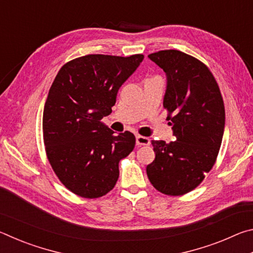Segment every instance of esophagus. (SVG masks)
<instances>
[{"label": "esophagus", "instance_id": "obj_1", "mask_svg": "<svg viewBox=\"0 0 253 253\" xmlns=\"http://www.w3.org/2000/svg\"><path fill=\"white\" fill-rule=\"evenodd\" d=\"M136 144L137 145H149L151 144V140L147 137L145 136H140V135H137L136 136Z\"/></svg>", "mask_w": 253, "mask_h": 253}]
</instances>
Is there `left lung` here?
Returning a JSON list of instances; mask_svg holds the SVG:
<instances>
[{
  "label": "left lung",
  "instance_id": "left-lung-1",
  "mask_svg": "<svg viewBox=\"0 0 253 253\" xmlns=\"http://www.w3.org/2000/svg\"><path fill=\"white\" fill-rule=\"evenodd\" d=\"M148 58L166 75L163 105L175 140H152L156 156L146 173L157 191L182 195L198 186L215 163L224 132L223 99L211 71L198 59L178 50Z\"/></svg>",
  "mask_w": 253,
  "mask_h": 253
}]
</instances>
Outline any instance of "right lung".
Masks as SVG:
<instances>
[{"label": "right lung", "mask_w": 253, "mask_h": 253, "mask_svg": "<svg viewBox=\"0 0 253 253\" xmlns=\"http://www.w3.org/2000/svg\"><path fill=\"white\" fill-rule=\"evenodd\" d=\"M143 59L88 54L66 63L51 84L42 119L45 152L72 193L96 199L116 184L118 163L129 155L136 139L129 131L115 135L101 119Z\"/></svg>", "instance_id": "right-lung-1"}]
</instances>
